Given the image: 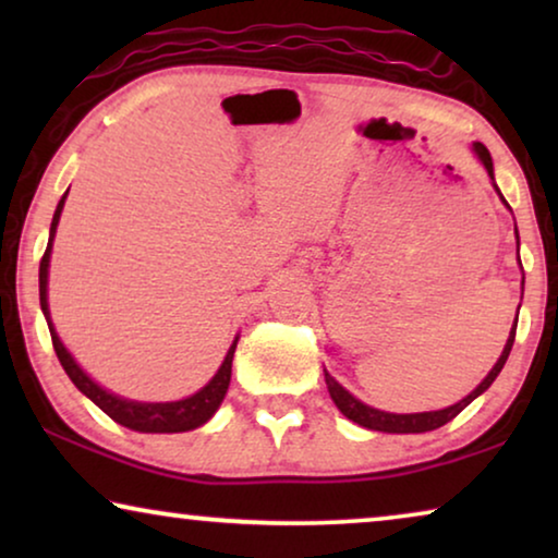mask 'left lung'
I'll return each mask as SVG.
<instances>
[{
    "label": "left lung",
    "mask_w": 558,
    "mask_h": 558,
    "mask_svg": "<svg viewBox=\"0 0 558 558\" xmlns=\"http://www.w3.org/2000/svg\"><path fill=\"white\" fill-rule=\"evenodd\" d=\"M472 151H475V157L480 159V165L487 170V178L493 180V187L495 193L500 195V201L506 208L510 210V205L506 203V197L495 185V170H493V157L490 151H487L485 144L480 142H472ZM515 239H518V228H515ZM518 246H521V241H518ZM518 264H521V258H518ZM518 310H521V304H518ZM515 327H518V315H515V323L510 327V335L506 340V348H502V353L498 357V363L493 365L490 373L483 378V384H480L475 391L464 396L462 401L452 403V407L447 409H439V411H422V414H391V411H380V409H373L368 403H363L361 399H355L353 393L348 391V388H342L338 380H335L330 373L325 371V384H327V391H330V399L335 401V407L340 409L342 416H348L350 422H355L357 426H365V429H373V432H386V434H422V432H432V429H439V426H445L447 422H452V418L460 414L464 407H470L472 401L477 399L480 393H485L487 388L493 386V380L498 378V373L502 371V365H506L508 355H510V348H513V340H515Z\"/></svg>",
    "instance_id": "1"
}]
</instances>
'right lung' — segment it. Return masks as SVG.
<instances>
[{
  "label": "right lung",
  "mask_w": 558,
  "mask_h": 558,
  "mask_svg": "<svg viewBox=\"0 0 558 558\" xmlns=\"http://www.w3.org/2000/svg\"><path fill=\"white\" fill-rule=\"evenodd\" d=\"M71 190V187H68ZM68 193L60 197L56 216H52L50 223V239H48V248H45V256L40 262V307L43 315L48 319L50 327V338H52V348H56L58 361L63 365V371L68 373V378L73 380L75 388L96 403L104 414H109L113 422L126 426V429L142 432V434H178V432H190L203 426L205 422H210L213 414H216L220 403L226 399L228 384H231V365H233V353H235V342H239V335H235L231 348L220 363V368L216 371L208 384H205L201 391H195L193 396L180 401H134V399H124V396L106 391L104 386H98L94 378L88 376L86 371L75 363V357L68 353V348L63 345V340L58 338L56 325L50 319V304H48V271H50V254H52V241H56V231L60 223V213H63Z\"/></svg>",
  "instance_id": "right-lung-1"
}]
</instances>
